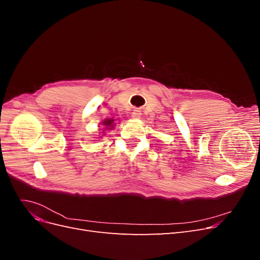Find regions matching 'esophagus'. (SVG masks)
<instances>
[{"label": "esophagus", "instance_id": "34e87169", "mask_svg": "<svg viewBox=\"0 0 260 260\" xmlns=\"http://www.w3.org/2000/svg\"><path fill=\"white\" fill-rule=\"evenodd\" d=\"M132 118H133V119H140V118H141V112L138 111V109H135V111L132 112Z\"/></svg>", "mask_w": 260, "mask_h": 260}]
</instances>
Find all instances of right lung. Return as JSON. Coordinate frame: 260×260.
Instances as JSON below:
<instances>
[{"instance_id": "right-lung-1", "label": "right lung", "mask_w": 260, "mask_h": 260, "mask_svg": "<svg viewBox=\"0 0 260 260\" xmlns=\"http://www.w3.org/2000/svg\"><path fill=\"white\" fill-rule=\"evenodd\" d=\"M102 125H103V132H105V130H112L115 128V125H116L115 119H113V118H107V119H105L104 121H102ZM102 136H104V135H102Z\"/></svg>"}]
</instances>
